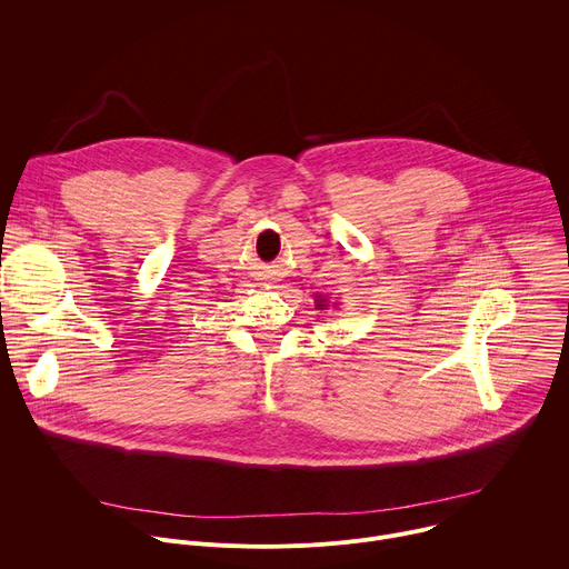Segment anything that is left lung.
Returning a JSON list of instances; mask_svg holds the SVG:
<instances>
[{
	"label": "left lung",
	"mask_w": 569,
	"mask_h": 569,
	"mask_svg": "<svg viewBox=\"0 0 569 569\" xmlns=\"http://www.w3.org/2000/svg\"><path fill=\"white\" fill-rule=\"evenodd\" d=\"M317 308H327V299H321V297H317Z\"/></svg>",
	"instance_id": "8db88e82"
}]
</instances>
